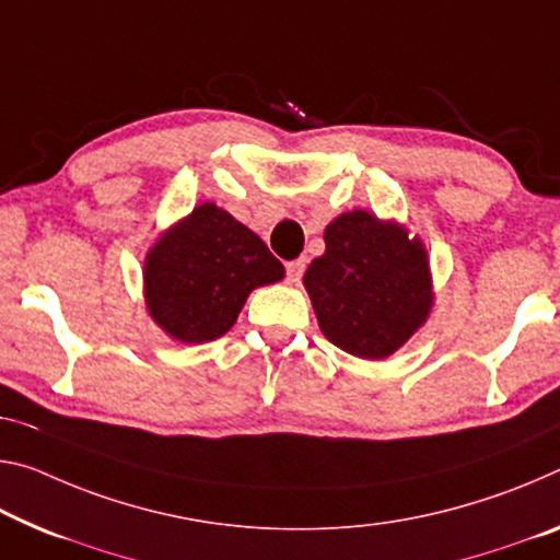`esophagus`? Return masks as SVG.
<instances>
[{
    "label": "esophagus",
    "mask_w": 560,
    "mask_h": 560,
    "mask_svg": "<svg viewBox=\"0 0 560 560\" xmlns=\"http://www.w3.org/2000/svg\"><path fill=\"white\" fill-rule=\"evenodd\" d=\"M304 261H301V259H296V261H289L287 264V279L291 281V283H294V281H299L301 279V273H304Z\"/></svg>",
    "instance_id": "34e87169"
}]
</instances>
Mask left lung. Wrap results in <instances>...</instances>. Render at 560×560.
<instances>
[{
    "instance_id": "obj_1",
    "label": "left lung",
    "mask_w": 560,
    "mask_h": 560,
    "mask_svg": "<svg viewBox=\"0 0 560 560\" xmlns=\"http://www.w3.org/2000/svg\"><path fill=\"white\" fill-rule=\"evenodd\" d=\"M324 242L304 273L318 328L351 357L388 359L433 308L429 252L404 224L366 209L336 217Z\"/></svg>"
}]
</instances>
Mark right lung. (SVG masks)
Returning a JSON list of instances; mask_svg holds the SVG:
<instances>
[{
    "instance_id": "1",
    "label": "right lung",
    "mask_w": 560,
    "mask_h": 560,
    "mask_svg": "<svg viewBox=\"0 0 560 560\" xmlns=\"http://www.w3.org/2000/svg\"><path fill=\"white\" fill-rule=\"evenodd\" d=\"M144 304L179 343H207L236 324L248 294L283 279L252 229L217 203H199L156 238L144 259Z\"/></svg>"
}]
</instances>
